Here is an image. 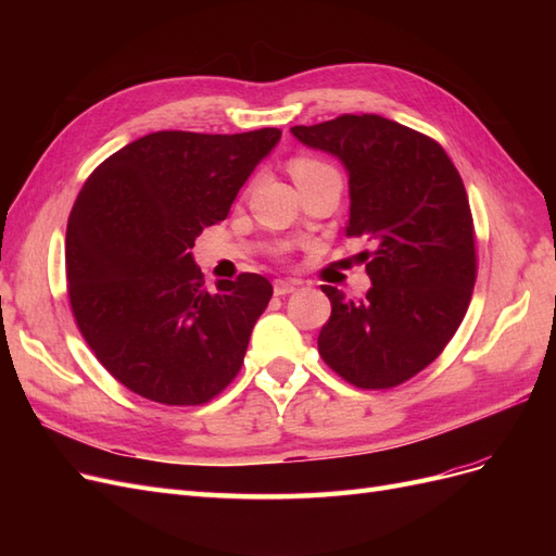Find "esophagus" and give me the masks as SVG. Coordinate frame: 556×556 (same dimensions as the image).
I'll return each instance as SVG.
<instances>
[{
	"label": "esophagus",
	"instance_id": "obj_1",
	"mask_svg": "<svg viewBox=\"0 0 556 556\" xmlns=\"http://www.w3.org/2000/svg\"><path fill=\"white\" fill-rule=\"evenodd\" d=\"M296 288H299V282H294V280H276L274 282L276 296H288V294L296 292Z\"/></svg>",
	"mask_w": 556,
	"mask_h": 556
}]
</instances>
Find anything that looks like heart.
Returning a JSON list of instances; mask_svg holds the SVG:
<instances>
[{
	"mask_svg": "<svg viewBox=\"0 0 556 556\" xmlns=\"http://www.w3.org/2000/svg\"><path fill=\"white\" fill-rule=\"evenodd\" d=\"M290 169H292L294 180H306V178H315V176H323V174H336L329 164L319 162L315 157H306V155L294 157L292 164H290Z\"/></svg>",
	"mask_w": 556,
	"mask_h": 556,
	"instance_id": "obj_1",
	"label": "heart"
}]
</instances>
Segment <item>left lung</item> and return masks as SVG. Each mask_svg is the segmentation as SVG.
<instances>
[{
  "instance_id": "1",
  "label": "left lung",
  "mask_w": 556,
  "mask_h": 556,
  "mask_svg": "<svg viewBox=\"0 0 556 556\" xmlns=\"http://www.w3.org/2000/svg\"><path fill=\"white\" fill-rule=\"evenodd\" d=\"M292 134L343 162L350 176L348 237L371 290L350 301L323 285L331 317L319 357L350 384L390 390L427 368L459 329L478 276L466 188L443 146L382 115H339Z\"/></svg>"
}]
</instances>
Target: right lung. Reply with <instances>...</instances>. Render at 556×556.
I'll return each mask as SVG.
<instances>
[{
  "mask_svg": "<svg viewBox=\"0 0 556 556\" xmlns=\"http://www.w3.org/2000/svg\"><path fill=\"white\" fill-rule=\"evenodd\" d=\"M280 129L155 131L104 160L66 225L76 325L106 371L164 406H199L237 378L274 294L260 274L208 292L194 239L225 220Z\"/></svg>",
  "mask_w": 556,
  "mask_h": 556,
  "instance_id": "add662e5",
  "label": "right lung"
}]
</instances>
